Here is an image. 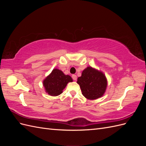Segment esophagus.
I'll use <instances>...</instances> for the list:
<instances>
[{
    "label": "esophagus",
    "mask_w": 146,
    "mask_h": 146,
    "mask_svg": "<svg viewBox=\"0 0 146 146\" xmlns=\"http://www.w3.org/2000/svg\"><path fill=\"white\" fill-rule=\"evenodd\" d=\"M72 79H73L74 80H77V77L76 75H74V74H73L72 76Z\"/></svg>",
    "instance_id": "34e87169"
}]
</instances>
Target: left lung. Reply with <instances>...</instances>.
<instances>
[{
    "instance_id": "obj_1",
    "label": "left lung",
    "mask_w": 146,
    "mask_h": 146,
    "mask_svg": "<svg viewBox=\"0 0 146 146\" xmlns=\"http://www.w3.org/2000/svg\"><path fill=\"white\" fill-rule=\"evenodd\" d=\"M77 83L80 85L83 96L89 100L101 98L107 86V80L104 74L91 66L83 70Z\"/></svg>"
}]
</instances>
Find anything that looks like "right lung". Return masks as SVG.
<instances>
[{
	"label": "right lung",
	"instance_id": "1",
	"mask_svg": "<svg viewBox=\"0 0 146 146\" xmlns=\"http://www.w3.org/2000/svg\"><path fill=\"white\" fill-rule=\"evenodd\" d=\"M72 82V78L69 75H65L61 70L54 69L43 80V85L48 94L56 96L62 93L67 84Z\"/></svg>",
	"mask_w": 146,
	"mask_h": 146
}]
</instances>
